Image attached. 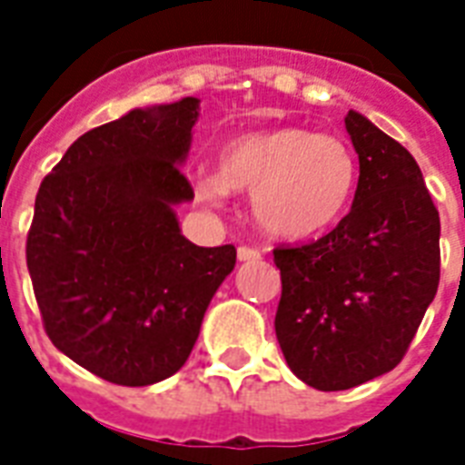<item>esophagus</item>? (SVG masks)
<instances>
[{
	"instance_id": "1",
	"label": "esophagus",
	"mask_w": 465,
	"mask_h": 465,
	"mask_svg": "<svg viewBox=\"0 0 465 465\" xmlns=\"http://www.w3.org/2000/svg\"><path fill=\"white\" fill-rule=\"evenodd\" d=\"M236 255H239V261H258V258H261V251L251 246H239Z\"/></svg>"
}]
</instances>
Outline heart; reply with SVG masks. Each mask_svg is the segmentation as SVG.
Instances as JSON below:
<instances>
[{
  "instance_id": "b5f03b06",
  "label": "heart",
  "mask_w": 465,
  "mask_h": 465,
  "mask_svg": "<svg viewBox=\"0 0 465 465\" xmlns=\"http://www.w3.org/2000/svg\"><path fill=\"white\" fill-rule=\"evenodd\" d=\"M357 159L340 137L306 127L243 133L224 142L217 171H197L193 193L219 204L232 190L251 193L255 222L280 239L325 232L347 212Z\"/></svg>"
}]
</instances>
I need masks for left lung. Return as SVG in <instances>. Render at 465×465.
I'll return each instance as SVG.
<instances>
[{
  "label": "left lung",
  "mask_w": 465,
  "mask_h": 465,
  "mask_svg": "<svg viewBox=\"0 0 465 465\" xmlns=\"http://www.w3.org/2000/svg\"><path fill=\"white\" fill-rule=\"evenodd\" d=\"M345 127L360 156L352 210L313 243L272 251L277 342L318 391L396 367L440 287V212L418 161L361 113H347Z\"/></svg>",
  "instance_id": "obj_1"
}]
</instances>
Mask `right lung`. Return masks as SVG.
<instances>
[{
  "instance_id": "add662e5",
  "label": "right lung",
  "mask_w": 465,
  "mask_h": 465,
  "mask_svg": "<svg viewBox=\"0 0 465 465\" xmlns=\"http://www.w3.org/2000/svg\"><path fill=\"white\" fill-rule=\"evenodd\" d=\"M200 101L134 108L67 149L35 195L25 262L53 345L120 386L173 376L236 248L181 233L175 204Z\"/></svg>"
}]
</instances>
